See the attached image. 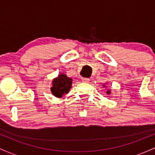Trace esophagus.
Instances as JSON below:
<instances>
[{"mask_svg": "<svg viewBox=\"0 0 155 155\" xmlns=\"http://www.w3.org/2000/svg\"><path fill=\"white\" fill-rule=\"evenodd\" d=\"M82 81L84 83H89L90 79H89V78H82Z\"/></svg>", "mask_w": 155, "mask_h": 155, "instance_id": "1", "label": "esophagus"}]
</instances>
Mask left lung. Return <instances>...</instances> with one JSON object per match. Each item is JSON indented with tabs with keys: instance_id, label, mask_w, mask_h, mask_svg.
I'll list each match as a JSON object with an SVG mask.
<instances>
[{
	"instance_id": "1",
	"label": "left lung",
	"mask_w": 155,
	"mask_h": 155,
	"mask_svg": "<svg viewBox=\"0 0 155 155\" xmlns=\"http://www.w3.org/2000/svg\"><path fill=\"white\" fill-rule=\"evenodd\" d=\"M107 93L109 94V93H110V91H107Z\"/></svg>"
}]
</instances>
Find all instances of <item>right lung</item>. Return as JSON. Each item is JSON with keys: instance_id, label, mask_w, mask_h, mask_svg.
<instances>
[{"instance_id": "1", "label": "right lung", "mask_w": 155, "mask_h": 155, "mask_svg": "<svg viewBox=\"0 0 155 155\" xmlns=\"http://www.w3.org/2000/svg\"><path fill=\"white\" fill-rule=\"evenodd\" d=\"M71 84L72 79L71 78L67 77L65 74H60L58 78L53 80L51 91L54 96L60 97L68 92L71 87Z\"/></svg>"}]
</instances>
